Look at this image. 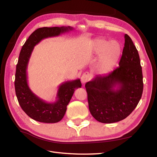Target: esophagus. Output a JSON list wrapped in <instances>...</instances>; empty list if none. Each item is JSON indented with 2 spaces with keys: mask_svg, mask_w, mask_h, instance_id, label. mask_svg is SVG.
Here are the masks:
<instances>
[{
  "mask_svg": "<svg viewBox=\"0 0 157 157\" xmlns=\"http://www.w3.org/2000/svg\"><path fill=\"white\" fill-rule=\"evenodd\" d=\"M90 78V75L89 73H88V72L84 73V74L82 75V78H81V81L82 82V84H85L86 82L89 81Z\"/></svg>",
  "mask_w": 157,
  "mask_h": 157,
  "instance_id": "34e87169",
  "label": "esophagus"
}]
</instances>
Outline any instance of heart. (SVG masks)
Listing matches in <instances>:
<instances>
[{
  "instance_id": "obj_1",
  "label": "heart",
  "mask_w": 157,
  "mask_h": 157,
  "mask_svg": "<svg viewBox=\"0 0 157 157\" xmlns=\"http://www.w3.org/2000/svg\"><path fill=\"white\" fill-rule=\"evenodd\" d=\"M93 51L100 56L98 67L102 73H109L116 66L120 55L121 46L117 41H109L103 38L94 40L92 42Z\"/></svg>"
}]
</instances>
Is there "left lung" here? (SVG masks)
Returning a JSON list of instances; mask_svg holds the SVG:
<instances>
[{"mask_svg":"<svg viewBox=\"0 0 157 157\" xmlns=\"http://www.w3.org/2000/svg\"><path fill=\"white\" fill-rule=\"evenodd\" d=\"M119 67L107 75H96L87 82L90 112L103 123H115L131 114L142 97L143 76L138 52L125 34Z\"/></svg>","mask_w":157,"mask_h":157,"instance_id":"left-lung-1","label":"left lung"}]
</instances>
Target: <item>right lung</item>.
<instances>
[{"mask_svg":"<svg viewBox=\"0 0 157 157\" xmlns=\"http://www.w3.org/2000/svg\"><path fill=\"white\" fill-rule=\"evenodd\" d=\"M73 29L70 26L38 28L29 36L21 48L16 66L15 93L23 111L37 121L53 123L61 121L75 90L81 88L82 84L79 79L62 83L59 86L54 102H47L40 98L32 92L28 83L27 68L33 49L43 39L58 36Z\"/></svg>","mask_w":157,"mask_h":157,"instance_id":"obj_1","label":"right lung"}]
</instances>
